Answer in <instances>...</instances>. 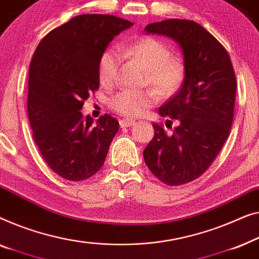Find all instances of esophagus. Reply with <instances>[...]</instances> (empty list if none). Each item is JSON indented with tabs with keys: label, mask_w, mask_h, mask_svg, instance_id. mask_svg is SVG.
<instances>
[{
	"label": "esophagus",
	"mask_w": 259,
	"mask_h": 259,
	"mask_svg": "<svg viewBox=\"0 0 259 259\" xmlns=\"http://www.w3.org/2000/svg\"><path fill=\"white\" fill-rule=\"evenodd\" d=\"M135 124V121L133 119H128V118H123L119 121V125L122 126V128H125V126H130V125H134Z\"/></svg>",
	"instance_id": "34e87169"
}]
</instances>
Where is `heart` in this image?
<instances>
[{"mask_svg":"<svg viewBox=\"0 0 259 259\" xmlns=\"http://www.w3.org/2000/svg\"><path fill=\"white\" fill-rule=\"evenodd\" d=\"M123 54L147 68L145 82L156 90L159 96L167 97L180 89L185 76L183 60L170 55L165 43L152 36H142L123 48ZM122 56L117 49H105L98 61V76L103 84H111L117 76ZM157 101L152 90H123L111 98V107L119 114L138 116Z\"/></svg>","mask_w":259,"mask_h":259,"instance_id":"1","label":"heart"}]
</instances>
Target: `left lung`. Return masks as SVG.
I'll return each mask as SVG.
<instances>
[{
	"mask_svg": "<svg viewBox=\"0 0 259 259\" xmlns=\"http://www.w3.org/2000/svg\"><path fill=\"white\" fill-rule=\"evenodd\" d=\"M144 31L172 38L183 54L185 76L180 92L158 109L162 117L177 119L178 126L167 134L154 123V138L143 151L145 164L159 181L182 185L205 172L230 134L235 71L224 47L194 21L156 22Z\"/></svg>",
	"mask_w": 259,
	"mask_h": 259,
	"instance_id": "left-lung-1",
	"label": "left lung"
}]
</instances>
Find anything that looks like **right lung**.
<instances>
[{"label": "right lung", "instance_id": "obj_1", "mask_svg": "<svg viewBox=\"0 0 259 259\" xmlns=\"http://www.w3.org/2000/svg\"><path fill=\"white\" fill-rule=\"evenodd\" d=\"M133 22L88 14L47 34L29 67L28 116L35 143L53 171L84 181L104 164L117 119L105 114L94 123L83 103L100 87L98 61L109 43Z\"/></svg>", "mask_w": 259, "mask_h": 259}]
</instances>
